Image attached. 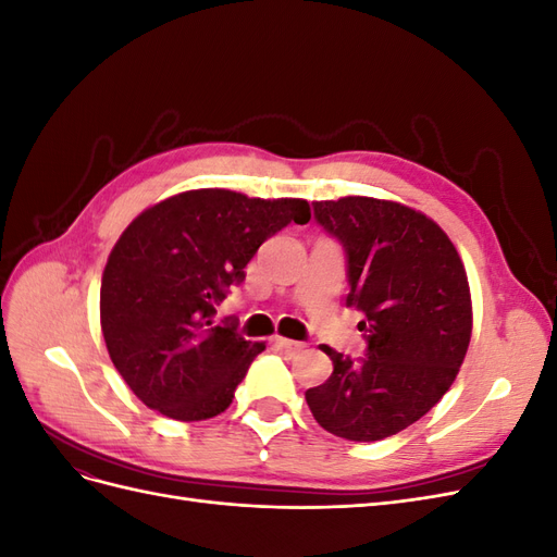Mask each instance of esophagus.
Segmentation results:
<instances>
[{"instance_id":"esophagus-1","label":"esophagus","mask_w":557,"mask_h":557,"mask_svg":"<svg viewBox=\"0 0 557 557\" xmlns=\"http://www.w3.org/2000/svg\"><path fill=\"white\" fill-rule=\"evenodd\" d=\"M274 344L283 350V352H288V356H297V352L305 348V344L301 342H293V339H285V336H274Z\"/></svg>"}]
</instances>
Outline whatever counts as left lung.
Returning a JSON list of instances; mask_svg holds the SVG:
<instances>
[{"mask_svg": "<svg viewBox=\"0 0 557 557\" xmlns=\"http://www.w3.org/2000/svg\"><path fill=\"white\" fill-rule=\"evenodd\" d=\"M313 215L346 250V305L364 313L367 356L323 346L334 372L307 404L342 440L379 442L423 418L460 372L471 339L465 264L432 218L399 201H313Z\"/></svg>", "mask_w": 557, "mask_h": 557, "instance_id": "left-lung-1", "label": "left lung"}]
</instances>
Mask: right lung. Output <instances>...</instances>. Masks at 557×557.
I'll list each match as a JSON object with an SVG mask.
<instances>
[{
    "instance_id": "obj_1",
    "label": "right lung",
    "mask_w": 557,
    "mask_h": 557,
    "mask_svg": "<svg viewBox=\"0 0 557 557\" xmlns=\"http://www.w3.org/2000/svg\"><path fill=\"white\" fill-rule=\"evenodd\" d=\"M309 218L307 199L201 188L127 225L104 267L99 318L113 367L148 409L190 423L230 407L264 344L215 323V305L272 234Z\"/></svg>"
}]
</instances>
